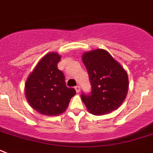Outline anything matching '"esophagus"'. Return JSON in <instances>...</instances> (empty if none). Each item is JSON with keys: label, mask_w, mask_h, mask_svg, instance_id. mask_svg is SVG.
Masks as SVG:
<instances>
[{"label": "esophagus", "mask_w": 153, "mask_h": 153, "mask_svg": "<svg viewBox=\"0 0 153 153\" xmlns=\"http://www.w3.org/2000/svg\"><path fill=\"white\" fill-rule=\"evenodd\" d=\"M74 88H75V91H76L77 93H79V92H80V86H79V85H77Z\"/></svg>", "instance_id": "1"}]
</instances>
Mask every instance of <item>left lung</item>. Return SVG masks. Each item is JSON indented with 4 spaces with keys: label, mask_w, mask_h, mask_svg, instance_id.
Segmentation results:
<instances>
[{
    "label": "left lung",
    "mask_w": 153,
    "mask_h": 153,
    "mask_svg": "<svg viewBox=\"0 0 153 153\" xmlns=\"http://www.w3.org/2000/svg\"><path fill=\"white\" fill-rule=\"evenodd\" d=\"M82 62L91 85V93L81 95L88 111L94 115H104L117 109L128 93L127 72L103 49L84 53Z\"/></svg>",
    "instance_id": "1"
}]
</instances>
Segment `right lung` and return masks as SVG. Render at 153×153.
<instances>
[{
    "label": "right lung",
    "mask_w": 153,
    "mask_h": 153,
    "mask_svg": "<svg viewBox=\"0 0 153 153\" xmlns=\"http://www.w3.org/2000/svg\"><path fill=\"white\" fill-rule=\"evenodd\" d=\"M60 59L58 53L44 55L25 83V96L30 105L47 116L62 114L76 94L74 88L66 86L64 74L58 69Z\"/></svg>",
    "instance_id": "obj_1"
}]
</instances>
